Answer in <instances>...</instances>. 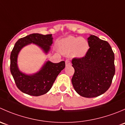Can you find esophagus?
I'll return each instance as SVG.
<instances>
[{"label":"esophagus","mask_w":125,"mask_h":125,"mask_svg":"<svg viewBox=\"0 0 125 125\" xmlns=\"http://www.w3.org/2000/svg\"><path fill=\"white\" fill-rule=\"evenodd\" d=\"M65 64H66V66H70V65H71V61L70 60H66V61H65Z\"/></svg>","instance_id":"34e87169"}]
</instances>
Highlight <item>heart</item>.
Returning a JSON list of instances; mask_svg holds the SVG:
<instances>
[{
  "label": "heart",
  "mask_w": 125,
  "mask_h": 125,
  "mask_svg": "<svg viewBox=\"0 0 125 125\" xmlns=\"http://www.w3.org/2000/svg\"><path fill=\"white\" fill-rule=\"evenodd\" d=\"M59 46L63 53H70L73 51L74 55L77 57L85 56L89 49L88 42L85 39L73 36L61 40Z\"/></svg>",
  "instance_id": "heart-1"
}]
</instances>
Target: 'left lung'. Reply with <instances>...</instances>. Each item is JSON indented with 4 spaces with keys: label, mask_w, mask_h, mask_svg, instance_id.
<instances>
[{
    "label": "left lung",
    "mask_w": 125,
    "mask_h": 125,
    "mask_svg": "<svg viewBox=\"0 0 125 125\" xmlns=\"http://www.w3.org/2000/svg\"><path fill=\"white\" fill-rule=\"evenodd\" d=\"M89 48L85 57L74 58V74L72 84L75 91L86 98L95 97L105 93L115 74L114 54L108 42L90 35Z\"/></svg>",
    "instance_id": "obj_1"
}]
</instances>
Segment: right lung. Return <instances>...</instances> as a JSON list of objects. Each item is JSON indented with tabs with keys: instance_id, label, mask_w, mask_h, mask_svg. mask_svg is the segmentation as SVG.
Segmentation results:
<instances>
[{
	"instance_id": "add662e5",
	"label": "right lung",
	"mask_w": 125,
	"mask_h": 125,
	"mask_svg": "<svg viewBox=\"0 0 125 125\" xmlns=\"http://www.w3.org/2000/svg\"><path fill=\"white\" fill-rule=\"evenodd\" d=\"M52 39V34L34 33L19 39L15 43L10 55V71L16 86L22 93L33 96L46 94L50 90L59 73L65 68V61L57 63L47 61L37 73L28 75L21 72L17 66L18 54L24 46L35 44L47 54L51 49Z\"/></svg>"
}]
</instances>
